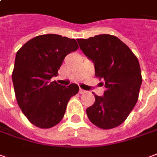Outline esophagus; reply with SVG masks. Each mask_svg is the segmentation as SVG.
<instances>
[{"label":"esophagus","instance_id":"obj_1","mask_svg":"<svg viewBox=\"0 0 157 157\" xmlns=\"http://www.w3.org/2000/svg\"><path fill=\"white\" fill-rule=\"evenodd\" d=\"M79 94H84V93H85V90H83V89H79Z\"/></svg>","mask_w":157,"mask_h":157}]
</instances>
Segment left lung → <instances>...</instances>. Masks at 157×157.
Masks as SVG:
<instances>
[{"label":"left lung","instance_id":"1","mask_svg":"<svg viewBox=\"0 0 157 157\" xmlns=\"http://www.w3.org/2000/svg\"><path fill=\"white\" fill-rule=\"evenodd\" d=\"M95 66V75L105 81L102 97L86 109L89 120L101 129H111L126 121L138 99L142 84L138 58L115 36L102 34L77 39Z\"/></svg>","mask_w":157,"mask_h":157}]
</instances>
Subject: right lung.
<instances>
[{"mask_svg": "<svg viewBox=\"0 0 157 157\" xmlns=\"http://www.w3.org/2000/svg\"><path fill=\"white\" fill-rule=\"evenodd\" d=\"M76 40L56 34L37 36L16 54L12 78L15 97L23 113L39 128H50L64 117L70 98L78 86H62L52 77L58 75L65 57L76 51Z\"/></svg>", "mask_w": 157, "mask_h": 157, "instance_id": "1", "label": "right lung"}]
</instances>
